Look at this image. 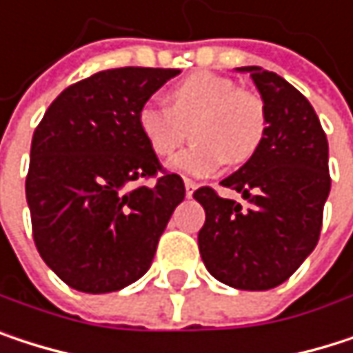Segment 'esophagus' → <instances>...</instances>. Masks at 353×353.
Here are the masks:
<instances>
[{
    "label": "esophagus",
    "mask_w": 353,
    "mask_h": 353,
    "mask_svg": "<svg viewBox=\"0 0 353 353\" xmlns=\"http://www.w3.org/2000/svg\"><path fill=\"white\" fill-rule=\"evenodd\" d=\"M185 189H187V197H191L195 193V189H197V183L191 181V179H185Z\"/></svg>",
    "instance_id": "esophagus-1"
}]
</instances>
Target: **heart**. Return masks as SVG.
Masks as SVG:
<instances>
[{
	"label": "heart",
	"mask_w": 353,
	"mask_h": 353,
	"mask_svg": "<svg viewBox=\"0 0 353 353\" xmlns=\"http://www.w3.org/2000/svg\"><path fill=\"white\" fill-rule=\"evenodd\" d=\"M168 106L145 102L137 108V129L158 158H170L187 141H195L172 160V168L189 176H208L230 164L249 162L267 135V108L255 92L241 90L230 78L195 72L166 94Z\"/></svg>",
	"instance_id": "1"
}]
</instances>
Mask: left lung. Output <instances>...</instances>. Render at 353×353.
Returning a JSON list of instances; mask_svg holds the SVG:
<instances>
[{"label": "left lung", "instance_id": "1", "mask_svg": "<svg viewBox=\"0 0 353 353\" xmlns=\"http://www.w3.org/2000/svg\"><path fill=\"white\" fill-rule=\"evenodd\" d=\"M249 72L267 108V135L259 152L224 187L243 193L247 208L212 187L193 197L205 210L199 253L208 271L239 290L283 283L314 251L323 208L331 189L329 143L312 104L281 76Z\"/></svg>", "mask_w": 353, "mask_h": 353}]
</instances>
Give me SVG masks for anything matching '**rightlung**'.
<instances>
[{
    "label": "right lung",
    "mask_w": 353,
    "mask_h": 353,
    "mask_svg": "<svg viewBox=\"0 0 353 353\" xmlns=\"http://www.w3.org/2000/svg\"><path fill=\"white\" fill-rule=\"evenodd\" d=\"M179 70L117 68L65 88L34 129L26 201L43 261L70 288L106 294L139 279L185 199L152 154L137 108ZM156 178L154 185L143 181Z\"/></svg>",
    "instance_id": "obj_1"
}]
</instances>
